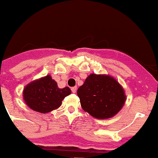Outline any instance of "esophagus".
I'll list each match as a JSON object with an SVG mask.
<instances>
[{
    "mask_svg": "<svg viewBox=\"0 0 158 158\" xmlns=\"http://www.w3.org/2000/svg\"><path fill=\"white\" fill-rule=\"evenodd\" d=\"M71 90H72V92H73V93H76V92H77V86L72 87Z\"/></svg>",
    "mask_w": 158,
    "mask_h": 158,
    "instance_id": "34e87169",
    "label": "esophagus"
}]
</instances>
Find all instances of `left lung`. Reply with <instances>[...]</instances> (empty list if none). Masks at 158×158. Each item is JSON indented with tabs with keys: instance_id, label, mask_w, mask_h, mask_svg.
<instances>
[{
	"instance_id": "8db88e82",
	"label": "left lung",
	"mask_w": 158,
	"mask_h": 158,
	"mask_svg": "<svg viewBox=\"0 0 158 158\" xmlns=\"http://www.w3.org/2000/svg\"><path fill=\"white\" fill-rule=\"evenodd\" d=\"M81 105L94 118L113 117L125 102L124 90L114 78L106 75L90 74L77 89Z\"/></svg>"
}]
</instances>
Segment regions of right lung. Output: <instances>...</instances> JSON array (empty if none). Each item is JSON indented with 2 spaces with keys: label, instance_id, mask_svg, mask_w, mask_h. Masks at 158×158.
I'll list each match as a JSON object with an SVG mask.
<instances>
[{
  "label": "right lung",
  "instance_id": "right-lung-1",
  "mask_svg": "<svg viewBox=\"0 0 158 158\" xmlns=\"http://www.w3.org/2000/svg\"><path fill=\"white\" fill-rule=\"evenodd\" d=\"M71 94L69 87L60 89L51 76L32 81L25 87L23 98L30 108L40 113L57 109L66 96Z\"/></svg>",
  "mask_w": 158,
  "mask_h": 158
}]
</instances>
